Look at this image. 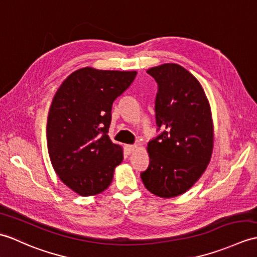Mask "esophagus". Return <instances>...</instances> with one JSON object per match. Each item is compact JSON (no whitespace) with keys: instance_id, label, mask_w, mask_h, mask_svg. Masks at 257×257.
I'll return each mask as SVG.
<instances>
[{"instance_id":"1","label":"esophagus","mask_w":257,"mask_h":257,"mask_svg":"<svg viewBox=\"0 0 257 257\" xmlns=\"http://www.w3.org/2000/svg\"><path fill=\"white\" fill-rule=\"evenodd\" d=\"M135 149H137L136 145H127L126 146V150L128 153H131L133 151H135Z\"/></svg>"}]
</instances>
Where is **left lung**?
<instances>
[{
  "instance_id": "obj_1",
  "label": "left lung",
  "mask_w": 257,
  "mask_h": 257,
  "mask_svg": "<svg viewBox=\"0 0 257 257\" xmlns=\"http://www.w3.org/2000/svg\"><path fill=\"white\" fill-rule=\"evenodd\" d=\"M158 83L159 135L149 141L150 164L141 180L152 194L172 198L198 181L213 147L210 106L200 83L186 69L165 63L147 71Z\"/></svg>"
}]
</instances>
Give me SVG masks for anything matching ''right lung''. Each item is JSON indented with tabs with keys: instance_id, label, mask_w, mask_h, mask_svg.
I'll list each match as a JSON object with an SVG mask.
<instances>
[{
	"instance_id": "add662e5",
	"label": "right lung",
	"mask_w": 257,
	"mask_h": 257,
	"mask_svg": "<svg viewBox=\"0 0 257 257\" xmlns=\"http://www.w3.org/2000/svg\"><path fill=\"white\" fill-rule=\"evenodd\" d=\"M136 71L76 70L63 81L50 106L47 146L60 180L92 196L109 186L122 149L108 137L111 107L134 82Z\"/></svg>"
}]
</instances>
